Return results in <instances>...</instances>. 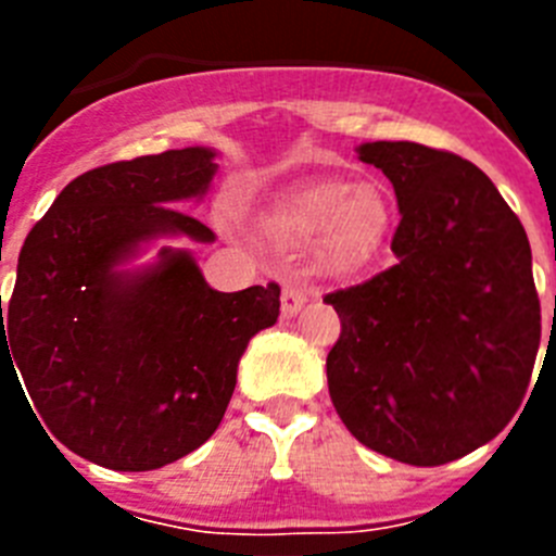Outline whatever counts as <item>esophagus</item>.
<instances>
[{
  "instance_id": "1",
  "label": "esophagus",
  "mask_w": 556,
  "mask_h": 556,
  "mask_svg": "<svg viewBox=\"0 0 556 556\" xmlns=\"http://www.w3.org/2000/svg\"><path fill=\"white\" fill-rule=\"evenodd\" d=\"M308 301V292L301 287L298 281H289L283 283V292H281V312L283 317H294V314L301 312L303 303Z\"/></svg>"
}]
</instances>
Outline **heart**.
Segmentation results:
<instances>
[{"instance_id":"b5f03b06","label":"heart","mask_w":556,"mask_h":556,"mask_svg":"<svg viewBox=\"0 0 556 556\" xmlns=\"http://www.w3.org/2000/svg\"><path fill=\"white\" fill-rule=\"evenodd\" d=\"M269 233L287 248L317 242L331 269H353L367 262L390 225V205L372 184L348 186L328 180L292 191L269 214Z\"/></svg>"}]
</instances>
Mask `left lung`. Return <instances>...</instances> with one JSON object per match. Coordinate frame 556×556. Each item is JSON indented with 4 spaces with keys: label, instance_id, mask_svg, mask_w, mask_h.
<instances>
[{
    "label": "left lung",
    "instance_id": "obj_1",
    "mask_svg": "<svg viewBox=\"0 0 556 556\" xmlns=\"http://www.w3.org/2000/svg\"><path fill=\"white\" fill-rule=\"evenodd\" d=\"M390 178L395 264L326 294L342 331L328 351L333 409L358 443L431 468L513 420L540 348L527 230L493 180L448 150L372 141Z\"/></svg>",
    "mask_w": 556,
    "mask_h": 556
}]
</instances>
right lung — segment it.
<instances>
[{"instance_id": "obj_1", "label": "right lung", "mask_w": 556, "mask_h": 556, "mask_svg": "<svg viewBox=\"0 0 556 556\" xmlns=\"http://www.w3.org/2000/svg\"><path fill=\"white\" fill-rule=\"evenodd\" d=\"M214 172L208 147L83 172L24 239L4 317L0 294V372L2 362L22 372L43 429L102 468L139 473L200 448L223 424L250 337L278 320V283L217 292L186 250L116 269L155 236L214 242L175 208L205 194Z\"/></svg>"}]
</instances>
